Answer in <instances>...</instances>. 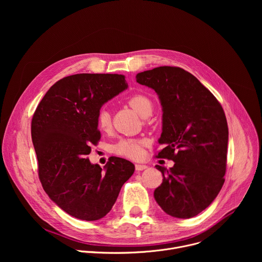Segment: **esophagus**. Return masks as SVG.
<instances>
[{
    "mask_svg": "<svg viewBox=\"0 0 262 262\" xmlns=\"http://www.w3.org/2000/svg\"><path fill=\"white\" fill-rule=\"evenodd\" d=\"M147 169V166L146 165H142V164H136V170L137 171H143Z\"/></svg>",
    "mask_w": 262,
    "mask_h": 262,
    "instance_id": "1",
    "label": "esophagus"
}]
</instances>
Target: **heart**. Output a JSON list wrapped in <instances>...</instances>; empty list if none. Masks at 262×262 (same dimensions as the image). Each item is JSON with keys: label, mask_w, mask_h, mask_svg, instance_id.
<instances>
[{"label": "heart", "mask_w": 262, "mask_h": 262, "mask_svg": "<svg viewBox=\"0 0 262 262\" xmlns=\"http://www.w3.org/2000/svg\"><path fill=\"white\" fill-rule=\"evenodd\" d=\"M128 104L143 118H147L150 116L154 111V103L151 99L144 94H135L130 96L128 98ZM96 123L100 130L106 132L110 129L111 115L106 108L101 107L97 112ZM145 144L146 141L142 139L123 138L120 139L114 145L113 151L118 156L133 160H138L142 156V146Z\"/></svg>", "instance_id": "1"}]
</instances>
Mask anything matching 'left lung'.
Listing matches in <instances>:
<instances>
[{
  "instance_id": "1",
  "label": "left lung",
  "mask_w": 262,
  "mask_h": 262,
  "mask_svg": "<svg viewBox=\"0 0 262 262\" xmlns=\"http://www.w3.org/2000/svg\"><path fill=\"white\" fill-rule=\"evenodd\" d=\"M154 89L163 107L159 159L172 160L167 169L157 166L163 182L155 199L171 216L190 219L215 199L226 172L228 125L213 94L192 73L179 67L161 66L136 76Z\"/></svg>"
}]
</instances>
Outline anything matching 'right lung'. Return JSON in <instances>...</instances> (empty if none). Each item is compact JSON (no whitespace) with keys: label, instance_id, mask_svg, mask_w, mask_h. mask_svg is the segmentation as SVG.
I'll use <instances>...</instances> for the list:
<instances>
[{"label":"right lung","instance_id":"add662e5","mask_svg":"<svg viewBox=\"0 0 262 262\" xmlns=\"http://www.w3.org/2000/svg\"><path fill=\"white\" fill-rule=\"evenodd\" d=\"M126 88L122 74H73L50 88L33 115L31 135L41 184L71 216L103 217L135 172V165L121 158H110L103 169L87 159L91 144L100 139L97 112Z\"/></svg>","mask_w":262,"mask_h":262}]
</instances>
